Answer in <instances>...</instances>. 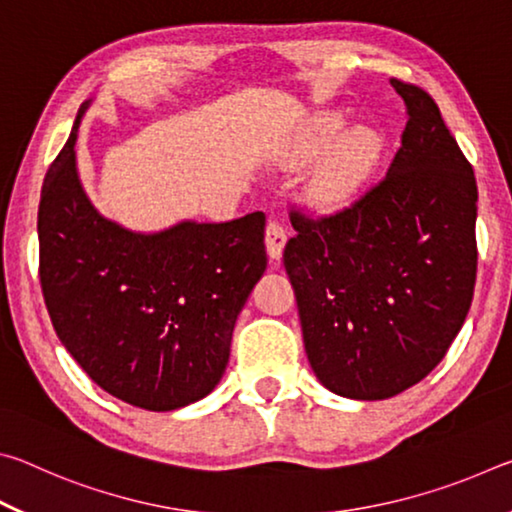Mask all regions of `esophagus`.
Returning <instances> with one entry per match:
<instances>
[{
    "label": "esophagus",
    "mask_w": 512,
    "mask_h": 512,
    "mask_svg": "<svg viewBox=\"0 0 512 512\" xmlns=\"http://www.w3.org/2000/svg\"><path fill=\"white\" fill-rule=\"evenodd\" d=\"M284 244H287V228L280 221L266 225V253L271 259H280Z\"/></svg>",
    "instance_id": "esophagus-1"
}]
</instances>
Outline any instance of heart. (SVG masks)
<instances>
[{
	"instance_id": "obj_1",
	"label": "heart",
	"mask_w": 512,
	"mask_h": 512,
	"mask_svg": "<svg viewBox=\"0 0 512 512\" xmlns=\"http://www.w3.org/2000/svg\"><path fill=\"white\" fill-rule=\"evenodd\" d=\"M345 126L341 112H320L302 133L300 153L314 155L334 140ZM381 155V137L366 126H354L329 146L311 176L309 194L318 205L334 207L348 201L375 169Z\"/></svg>"
}]
</instances>
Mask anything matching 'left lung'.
Returning <instances> with one entry per match:
<instances>
[{
  "instance_id": "8db88e82",
  "label": "left lung",
  "mask_w": 512,
  "mask_h": 512,
  "mask_svg": "<svg viewBox=\"0 0 512 512\" xmlns=\"http://www.w3.org/2000/svg\"><path fill=\"white\" fill-rule=\"evenodd\" d=\"M391 83L409 121L386 176L336 214L291 210L296 235L284 246L311 370L352 400H386L427 377L476 282L472 164L436 101Z\"/></svg>"
}]
</instances>
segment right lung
Returning <instances> with one entry per match:
<instances>
[{
	"instance_id": "add662e5",
	"label": "right lung",
	"mask_w": 512,
	"mask_h": 512,
	"mask_svg": "<svg viewBox=\"0 0 512 512\" xmlns=\"http://www.w3.org/2000/svg\"><path fill=\"white\" fill-rule=\"evenodd\" d=\"M42 183L40 287L60 343L94 384L146 411L214 391L232 329L266 271L264 212L183 221L142 235L94 210L76 171V133Z\"/></svg>"
}]
</instances>
